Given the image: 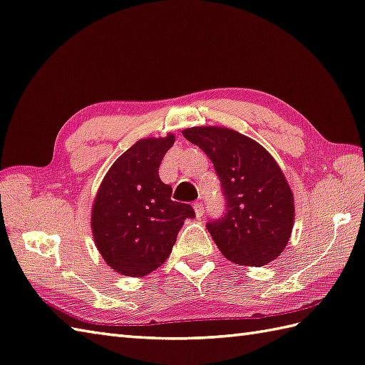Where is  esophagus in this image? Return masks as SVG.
<instances>
[{"label": "esophagus", "instance_id": "obj_1", "mask_svg": "<svg viewBox=\"0 0 365 365\" xmlns=\"http://www.w3.org/2000/svg\"><path fill=\"white\" fill-rule=\"evenodd\" d=\"M193 209H195V213H197V217H202L204 213V204L202 202H193Z\"/></svg>", "mask_w": 365, "mask_h": 365}]
</instances>
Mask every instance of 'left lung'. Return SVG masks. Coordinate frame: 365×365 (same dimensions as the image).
<instances>
[{"label": "left lung", "mask_w": 365, "mask_h": 365, "mask_svg": "<svg viewBox=\"0 0 365 365\" xmlns=\"http://www.w3.org/2000/svg\"><path fill=\"white\" fill-rule=\"evenodd\" d=\"M212 161L225 212L206 227L227 260L263 266L285 250L294 223L292 192L280 167L255 140L220 127L182 131Z\"/></svg>", "instance_id": "8db88e82"}]
</instances>
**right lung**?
Segmentation results:
<instances>
[{"label":"right lung","instance_id":"1","mask_svg":"<svg viewBox=\"0 0 365 365\" xmlns=\"http://www.w3.org/2000/svg\"><path fill=\"white\" fill-rule=\"evenodd\" d=\"M175 136L142 139L119 156L97 193L91 225L103 260L128 277L158 269L176 242L184 220L195 218L190 204L172 200L159 165Z\"/></svg>","mask_w":365,"mask_h":365}]
</instances>
